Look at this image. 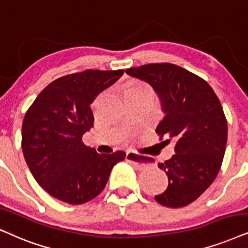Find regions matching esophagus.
<instances>
[{
    "label": "esophagus",
    "mask_w": 248,
    "mask_h": 248,
    "mask_svg": "<svg viewBox=\"0 0 248 248\" xmlns=\"http://www.w3.org/2000/svg\"><path fill=\"white\" fill-rule=\"evenodd\" d=\"M126 159L127 161L131 162V165L134 166L136 169H143L145 167V164H144L143 161H140V158L139 155H136L135 152H131V151H127V155H126Z\"/></svg>",
    "instance_id": "34e87169"
}]
</instances>
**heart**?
<instances>
[{
  "instance_id": "obj_1",
  "label": "heart",
  "mask_w": 248,
  "mask_h": 248,
  "mask_svg": "<svg viewBox=\"0 0 248 248\" xmlns=\"http://www.w3.org/2000/svg\"><path fill=\"white\" fill-rule=\"evenodd\" d=\"M147 88H149V87H147L145 83H140V82H137V83L130 84V86L127 88L126 93H128V92H139V90L147 89Z\"/></svg>"
}]
</instances>
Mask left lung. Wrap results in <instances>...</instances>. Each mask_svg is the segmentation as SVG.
<instances>
[{
  "mask_svg": "<svg viewBox=\"0 0 248 248\" xmlns=\"http://www.w3.org/2000/svg\"><path fill=\"white\" fill-rule=\"evenodd\" d=\"M126 73L155 90L165 113L155 133L165 142L175 140V155L158 164L168 176V187L155 199L166 207H184L207 190L223 161L228 124L220 99L205 80L169 62L130 67Z\"/></svg>",
  "mask_w": 248,
  "mask_h": 248,
  "instance_id": "1",
  "label": "left lung"
}]
</instances>
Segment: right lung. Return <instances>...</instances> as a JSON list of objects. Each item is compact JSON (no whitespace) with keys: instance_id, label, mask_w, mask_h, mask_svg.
Wrapping results in <instances>:
<instances>
[{"instance_id":"obj_1","label":"right lung","mask_w":248,"mask_h":248,"mask_svg":"<svg viewBox=\"0 0 248 248\" xmlns=\"http://www.w3.org/2000/svg\"><path fill=\"white\" fill-rule=\"evenodd\" d=\"M124 70H86L48 84L27 109L21 129L24 158L37 183L49 194L80 205L104 190L124 151L101 155L82 142L93 127L92 103L120 79Z\"/></svg>"}]
</instances>
